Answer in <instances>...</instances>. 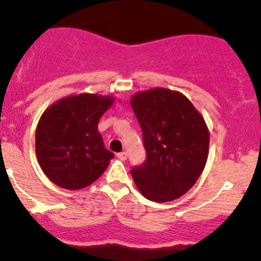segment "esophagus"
<instances>
[{"label": "esophagus", "mask_w": 261, "mask_h": 261, "mask_svg": "<svg viewBox=\"0 0 261 261\" xmlns=\"http://www.w3.org/2000/svg\"><path fill=\"white\" fill-rule=\"evenodd\" d=\"M116 156H117L120 160H126V159H127V152H126V151L118 152V154L116 155Z\"/></svg>", "instance_id": "esophagus-1"}]
</instances>
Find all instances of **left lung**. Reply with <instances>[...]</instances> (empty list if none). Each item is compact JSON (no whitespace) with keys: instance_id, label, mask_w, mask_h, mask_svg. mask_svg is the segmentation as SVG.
<instances>
[{"instance_id":"8db88e82","label":"left lung","mask_w":261,"mask_h":261,"mask_svg":"<svg viewBox=\"0 0 261 261\" xmlns=\"http://www.w3.org/2000/svg\"><path fill=\"white\" fill-rule=\"evenodd\" d=\"M130 103L146 150L145 163L131 169L136 187L150 201L179 198L206 167L210 131L203 116L183 93L163 87L138 92Z\"/></svg>"}]
</instances>
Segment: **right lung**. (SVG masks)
I'll list each match as a JSON object with an SVG mask.
<instances>
[{
  "label": "right lung",
  "instance_id": "1",
  "mask_svg": "<svg viewBox=\"0 0 261 261\" xmlns=\"http://www.w3.org/2000/svg\"><path fill=\"white\" fill-rule=\"evenodd\" d=\"M112 94L77 93L43 112L35 134L36 158L53 183L77 191L103 174L114 158L105 147L98 121L114 105Z\"/></svg>",
  "mask_w": 261,
  "mask_h": 261
}]
</instances>
